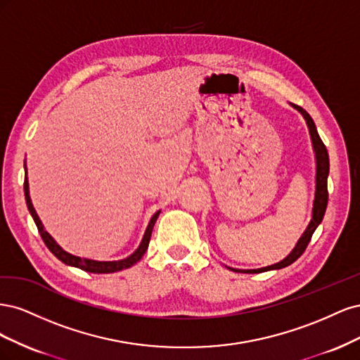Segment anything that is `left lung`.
I'll use <instances>...</instances> for the list:
<instances>
[{"label": "left lung", "instance_id": "1", "mask_svg": "<svg viewBox=\"0 0 360 360\" xmlns=\"http://www.w3.org/2000/svg\"><path fill=\"white\" fill-rule=\"evenodd\" d=\"M294 110H297L302 117L304 118V122H307L308 130H309V135H311V143H312V150L315 153V193H314V202H312V214H311V221L307 226V230L302 233V236L299 237L297 243L294 245V248L291 249V252L285 257L282 258L278 263L271 264V266H266V267H261V269H234V267H228L233 271H238V274H261V271H267V270H279V269H284L290 264H292L294 261H296L303 252L304 249H307L311 237L314 234V231L317 230V226L321 224L323 221V216L326 213V207H328V177H329V155H328V150H326V146L323 144V141L317 132V127H315L314 120L311 118V115L303 110L300 106L292 105Z\"/></svg>", "mask_w": 360, "mask_h": 360}]
</instances>
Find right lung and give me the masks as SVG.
Instances as JSON below:
<instances>
[{"mask_svg": "<svg viewBox=\"0 0 360 360\" xmlns=\"http://www.w3.org/2000/svg\"><path fill=\"white\" fill-rule=\"evenodd\" d=\"M25 168V181H24V192H25V201H27V207L30 210V214L32 216V219H34L36 225H37V230L43 238V242L48 246V249L51 252L56 255L60 261H63L64 264L72 266V267H78L81 270L85 271H90V274H114V271H120L123 269H129L132 267L134 264H136L138 261L143 258V255L146 254V250L148 248L150 243V237H151V231H153V226L158 221V217L160 214V210H158L153 216H151V219L146 228V233L143 236V240H141L139 246L134 250L132 254L129 257L123 258V259H115V261H97V259H91V258H81V257H76L68 250H64L57 242L56 238H53L46 230L45 226H43L40 217L34 209V205L31 202V197H30V184H28V177H27V165H24Z\"/></svg>", "mask_w": 360, "mask_h": 360, "instance_id": "1", "label": "right lung"}]
</instances>
